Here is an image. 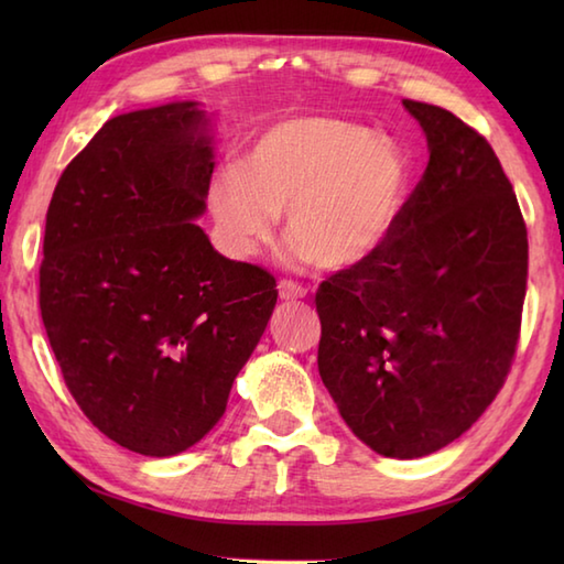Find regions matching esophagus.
I'll return each instance as SVG.
<instances>
[{
    "mask_svg": "<svg viewBox=\"0 0 564 564\" xmlns=\"http://www.w3.org/2000/svg\"><path fill=\"white\" fill-rule=\"evenodd\" d=\"M279 295H281V301H301V297L307 295V291L303 289V285H297L293 281H281Z\"/></svg>",
    "mask_w": 564,
    "mask_h": 564,
    "instance_id": "1",
    "label": "esophagus"
}]
</instances>
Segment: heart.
Here are the masks:
<instances>
[{
    "label": "heart",
    "instance_id": "obj_1",
    "mask_svg": "<svg viewBox=\"0 0 564 564\" xmlns=\"http://www.w3.org/2000/svg\"><path fill=\"white\" fill-rule=\"evenodd\" d=\"M406 194L410 164L390 138L310 116L263 130L242 170L220 166L208 184V206L235 257L254 254L283 213L295 261L344 271L386 245Z\"/></svg>",
    "mask_w": 564,
    "mask_h": 564
}]
</instances>
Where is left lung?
<instances>
[{"label":"left lung","mask_w":564,"mask_h":564,"mask_svg":"<svg viewBox=\"0 0 564 564\" xmlns=\"http://www.w3.org/2000/svg\"><path fill=\"white\" fill-rule=\"evenodd\" d=\"M429 164L373 257L317 291L319 378L356 438L424 458L482 416L511 368L529 273L519 200L489 142L404 99Z\"/></svg>","instance_id":"1"}]
</instances>
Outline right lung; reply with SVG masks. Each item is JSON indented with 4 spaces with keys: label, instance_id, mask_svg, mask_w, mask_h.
<instances>
[{
    "label": "right lung",
    "instance_id": "right-lung-1",
    "mask_svg": "<svg viewBox=\"0 0 564 564\" xmlns=\"http://www.w3.org/2000/svg\"><path fill=\"white\" fill-rule=\"evenodd\" d=\"M213 116L172 101L106 121L45 215L41 315L72 398L104 436L150 458L225 414L275 307V281L225 259L196 223Z\"/></svg>",
    "mask_w": 564,
    "mask_h": 564
}]
</instances>
